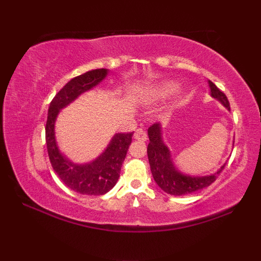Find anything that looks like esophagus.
Instances as JSON below:
<instances>
[{
  "label": "esophagus",
  "mask_w": 261,
  "mask_h": 261,
  "mask_svg": "<svg viewBox=\"0 0 261 261\" xmlns=\"http://www.w3.org/2000/svg\"><path fill=\"white\" fill-rule=\"evenodd\" d=\"M135 139L139 140V141H146L147 140V132L143 129H138L135 132Z\"/></svg>",
  "instance_id": "34e87169"
}]
</instances>
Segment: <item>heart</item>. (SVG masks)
<instances>
[{"label":"heart","instance_id":"b5f03b06","mask_svg":"<svg viewBox=\"0 0 261 261\" xmlns=\"http://www.w3.org/2000/svg\"><path fill=\"white\" fill-rule=\"evenodd\" d=\"M175 90H176V84H174V83H168V84L163 86L162 90H160V93H162L163 95H166V94H169L171 92H174Z\"/></svg>","mask_w":261,"mask_h":261}]
</instances>
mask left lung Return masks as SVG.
<instances>
[{
    "label": "left lung",
    "instance_id": "obj_1",
    "mask_svg": "<svg viewBox=\"0 0 261 261\" xmlns=\"http://www.w3.org/2000/svg\"><path fill=\"white\" fill-rule=\"evenodd\" d=\"M208 84L211 95L219 99L226 109L230 110V103L225 94L221 92L211 81H208ZM148 136L150 142L148 145L147 152L153 179L164 192L170 194V195L180 196L203 190L214 182L221 171L224 169L225 165H223L215 174L203 177H192L181 174L175 168L168 148L163 142L160 124L154 123L149 127Z\"/></svg>",
    "mask_w": 261,
    "mask_h": 261
}]
</instances>
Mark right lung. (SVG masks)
Instances as JSON below:
<instances>
[{
  "mask_svg": "<svg viewBox=\"0 0 261 261\" xmlns=\"http://www.w3.org/2000/svg\"><path fill=\"white\" fill-rule=\"evenodd\" d=\"M108 75V69H94L74 77L60 90L49 105L46 123V145L54 170L64 184L84 195H103L112 190L120 177L122 163L131 145L134 132L118 134L101 156L86 165H75L58 150L55 140V120L59 111Z\"/></svg>",
  "mask_w": 261,
  "mask_h": 261,
  "instance_id": "right-lung-1",
  "label": "right lung"
}]
</instances>
